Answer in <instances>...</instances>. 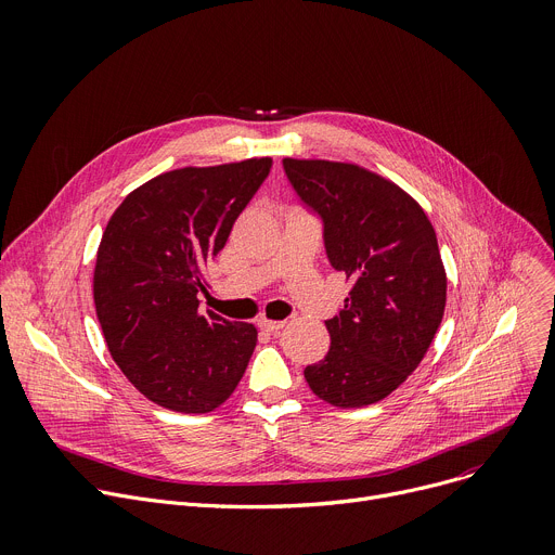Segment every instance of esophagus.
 Instances as JSON below:
<instances>
[{"label":"esophagus","mask_w":555,"mask_h":555,"mask_svg":"<svg viewBox=\"0 0 555 555\" xmlns=\"http://www.w3.org/2000/svg\"><path fill=\"white\" fill-rule=\"evenodd\" d=\"M258 327L266 330V332H279L281 327H285V321H268V319H261V321H258Z\"/></svg>","instance_id":"34e87169"}]
</instances>
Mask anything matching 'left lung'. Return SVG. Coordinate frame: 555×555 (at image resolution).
Listing matches in <instances>:
<instances>
[{
  "instance_id": "1",
  "label": "left lung",
  "mask_w": 555,
  "mask_h": 555,
  "mask_svg": "<svg viewBox=\"0 0 555 555\" xmlns=\"http://www.w3.org/2000/svg\"><path fill=\"white\" fill-rule=\"evenodd\" d=\"M299 203L321 220L330 266L350 279L330 317V350L308 386L339 409L390 395L424 359L444 317L447 274L424 209L397 184L357 165L283 160Z\"/></svg>"
}]
</instances>
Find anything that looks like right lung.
<instances>
[{"label":"right lung","instance_id":"add662e5","mask_svg":"<svg viewBox=\"0 0 555 555\" xmlns=\"http://www.w3.org/2000/svg\"><path fill=\"white\" fill-rule=\"evenodd\" d=\"M272 158L184 167L131 192L102 234L93 299L111 357L146 397L209 413L238 386L256 327L201 312L203 268L225 247Z\"/></svg>","mask_w":555,"mask_h":555}]
</instances>
